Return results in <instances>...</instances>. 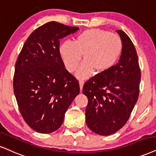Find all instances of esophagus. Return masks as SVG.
I'll return each instance as SVG.
<instances>
[{
    "instance_id": "1",
    "label": "esophagus",
    "mask_w": 156,
    "mask_h": 156,
    "mask_svg": "<svg viewBox=\"0 0 156 156\" xmlns=\"http://www.w3.org/2000/svg\"><path fill=\"white\" fill-rule=\"evenodd\" d=\"M79 84H80V91L82 92V87H83V85H84V82H83V81H82V80H80V81L79 82Z\"/></svg>"
}]
</instances>
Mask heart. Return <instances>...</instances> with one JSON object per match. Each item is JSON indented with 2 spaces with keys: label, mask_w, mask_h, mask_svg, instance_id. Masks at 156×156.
Wrapping results in <instances>:
<instances>
[{
  "label": "heart",
  "mask_w": 156,
  "mask_h": 156,
  "mask_svg": "<svg viewBox=\"0 0 156 156\" xmlns=\"http://www.w3.org/2000/svg\"><path fill=\"white\" fill-rule=\"evenodd\" d=\"M122 49V40L116 34L101 29H90L79 34L74 43H63L59 53L69 72L76 70L83 55L84 61L76 76L85 80L94 71L97 74H103L112 69L119 61Z\"/></svg>",
  "instance_id": "obj_1"
}]
</instances>
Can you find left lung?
I'll list each match as a JSON object with an SVG mask.
<instances>
[{
    "instance_id": "8db88e82",
    "label": "left lung",
    "mask_w": 156,
    "mask_h": 156,
    "mask_svg": "<svg viewBox=\"0 0 156 156\" xmlns=\"http://www.w3.org/2000/svg\"><path fill=\"white\" fill-rule=\"evenodd\" d=\"M122 40L120 59L112 69L85 82L86 123L100 135L112 134L122 128L137 103L141 74L137 52L129 36L117 30Z\"/></svg>"
}]
</instances>
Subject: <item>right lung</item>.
Segmentation results:
<instances>
[{"mask_svg": "<svg viewBox=\"0 0 156 156\" xmlns=\"http://www.w3.org/2000/svg\"><path fill=\"white\" fill-rule=\"evenodd\" d=\"M78 30L46 23L29 36L16 62L13 92L19 111L25 122L40 133L60 127L80 93L78 81L65 69L59 53L61 40Z\"/></svg>", "mask_w": 156, "mask_h": 156, "instance_id": "right-lung-1", "label": "right lung"}]
</instances>
